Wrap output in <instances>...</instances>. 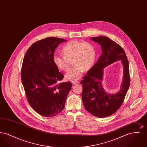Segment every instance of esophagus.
Returning a JSON list of instances; mask_svg holds the SVG:
<instances>
[{"label":"esophagus","mask_w":147,"mask_h":147,"mask_svg":"<svg viewBox=\"0 0 147 147\" xmlns=\"http://www.w3.org/2000/svg\"><path fill=\"white\" fill-rule=\"evenodd\" d=\"M71 83L73 84V85H77V84H79V82L77 81V80H74V81H71Z\"/></svg>","instance_id":"esophagus-1"}]
</instances>
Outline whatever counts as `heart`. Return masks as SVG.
Returning <instances> with one entry per match:
<instances>
[{"instance_id":"obj_1","label":"heart","mask_w":147,"mask_h":147,"mask_svg":"<svg viewBox=\"0 0 147 147\" xmlns=\"http://www.w3.org/2000/svg\"><path fill=\"white\" fill-rule=\"evenodd\" d=\"M64 56L56 55L53 60L56 67L62 70H67L72 60L74 65L65 74L67 79L75 80L83 75L85 69L89 70L94 65L96 51L92 44L88 42L72 41L64 46Z\"/></svg>"}]
</instances>
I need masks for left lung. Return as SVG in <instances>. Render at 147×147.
I'll return each mask as SVG.
<instances>
[{
  "mask_svg": "<svg viewBox=\"0 0 147 147\" xmlns=\"http://www.w3.org/2000/svg\"><path fill=\"white\" fill-rule=\"evenodd\" d=\"M101 45L102 53L81 81L82 98L85 109L99 118L111 116L122 104L130 85L129 63L123 49L117 43L104 36L91 37ZM117 60L124 67V78L120 90L115 94H107L102 85L103 69Z\"/></svg>",
  "mask_w": 147,
  "mask_h": 147,
  "instance_id": "left-lung-1",
  "label": "left lung"
}]
</instances>
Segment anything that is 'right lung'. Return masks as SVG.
Returning <instances> with one entry per match:
<instances>
[{"label": "right lung", "mask_w": 147, "mask_h": 147, "mask_svg": "<svg viewBox=\"0 0 147 147\" xmlns=\"http://www.w3.org/2000/svg\"><path fill=\"white\" fill-rule=\"evenodd\" d=\"M65 41L54 37L36 41L23 59L21 81L28 103L45 117L55 116L63 110L72 86L70 82L58 83L64 76L53 60L56 48Z\"/></svg>", "instance_id": "1"}]
</instances>
